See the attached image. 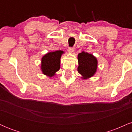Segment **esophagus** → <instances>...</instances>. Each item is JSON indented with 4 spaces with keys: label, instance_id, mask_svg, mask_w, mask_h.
<instances>
[{
    "label": "esophagus",
    "instance_id": "1",
    "mask_svg": "<svg viewBox=\"0 0 132 132\" xmlns=\"http://www.w3.org/2000/svg\"><path fill=\"white\" fill-rule=\"evenodd\" d=\"M68 52L70 53H73L74 51H75V48H69L68 50Z\"/></svg>",
    "mask_w": 132,
    "mask_h": 132
}]
</instances>
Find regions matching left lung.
Returning a JSON list of instances; mask_svg holds the SVG:
<instances>
[{"mask_svg":"<svg viewBox=\"0 0 132 132\" xmlns=\"http://www.w3.org/2000/svg\"><path fill=\"white\" fill-rule=\"evenodd\" d=\"M78 71L83 79H88L97 72L98 61L93 54L82 51L78 54Z\"/></svg>","mask_w":132,"mask_h":132,"instance_id":"1","label":"left lung"}]
</instances>
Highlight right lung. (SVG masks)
Returning <instances> with one entry per match:
<instances>
[{"label": "right lung", "mask_w": 132, "mask_h": 132, "mask_svg": "<svg viewBox=\"0 0 132 132\" xmlns=\"http://www.w3.org/2000/svg\"><path fill=\"white\" fill-rule=\"evenodd\" d=\"M64 52L62 50L51 51L45 54L41 59V71L50 78L55 76L60 70L61 57Z\"/></svg>", "instance_id": "add662e5"}]
</instances>
